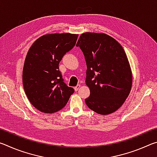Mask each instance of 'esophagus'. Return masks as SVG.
Instances as JSON below:
<instances>
[{
    "label": "esophagus",
    "mask_w": 157,
    "mask_h": 157,
    "mask_svg": "<svg viewBox=\"0 0 157 157\" xmlns=\"http://www.w3.org/2000/svg\"><path fill=\"white\" fill-rule=\"evenodd\" d=\"M80 84H78V85H77V86H75V87H74V89H75V91H78V90L79 89V88H80Z\"/></svg>",
    "instance_id": "esophagus-1"
}]
</instances>
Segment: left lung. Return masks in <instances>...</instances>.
<instances>
[{"label":"left lung","mask_w":157,"mask_h":157,"mask_svg":"<svg viewBox=\"0 0 157 157\" xmlns=\"http://www.w3.org/2000/svg\"><path fill=\"white\" fill-rule=\"evenodd\" d=\"M86 62V84L90 109L108 115L123 105L131 91L132 73L123 48L104 33H85L77 42Z\"/></svg>","instance_id":"8db88e82"}]
</instances>
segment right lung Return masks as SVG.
Wrapping results in <instances>:
<instances>
[{"label":"right lung","instance_id":"right-lung-1","mask_svg":"<svg viewBox=\"0 0 157 157\" xmlns=\"http://www.w3.org/2000/svg\"><path fill=\"white\" fill-rule=\"evenodd\" d=\"M78 34H48L34 42L26 55L23 84L29 101L37 110L52 113L62 109L74 93L62 79L59 63L75 46Z\"/></svg>","mask_w":157,"mask_h":157}]
</instances>
